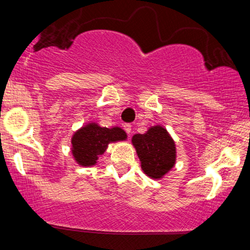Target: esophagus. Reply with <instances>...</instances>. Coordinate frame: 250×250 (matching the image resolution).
I'll use <instances>...</instances> for the list:
<instances>
[{"instance_id": "esophagus-1", "label": "esophagus", "mask_w": 250, "mask_h": 250, "mask_svg": "<svg viewBox=\"0 0 250 250\" xmlns=\"http://www.w3.org/2000/svg\"><path fill=\"white\" fill-rule=\"evenodd\" d=\"M123 129L125 130V133L128 134V136L130 137V133H131V125H129V123H125V125H123Z\"/></svg>"}]
</instances>
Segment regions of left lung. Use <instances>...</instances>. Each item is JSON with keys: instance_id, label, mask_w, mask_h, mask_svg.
<instances>
[{"instance_id": "8db88e82", "label": "left lung", "mask_w": 250, "mask_h": 250, "mask_svg": "<svg viewBox=\"0 0 250 250\" xmlns=\"http://www.w3.org/2000/svg\"><path fill=\"white\" fill-rule=\"evenodd\" d=\"M133 145L141 167L151 179H161L174 167L176 160L175 143L161 125L151 127L146 134L134 135Z\"/></svg>"}]
</instances>
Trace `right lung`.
<instances>
[{
    "mask_svg": "<svg viewBox=\"0 0 250 250\" xmlns=\"http://www.w3.org/2000/svg\"><path fill=\"white\" fill-rule=\"evenodd\" d=\"M125 139L127 134L121 128L108 129L100 127L96 123H90L74 134L71 149L76 162L83 167H89L95 165L99 155L104 153L109 143L123 141Z\"/></svg>",
    "mask_w": 250,
    "mask_h": 250,
    "instance_id": "add662e5",
    "label": "right lung"
}]
</instances>
